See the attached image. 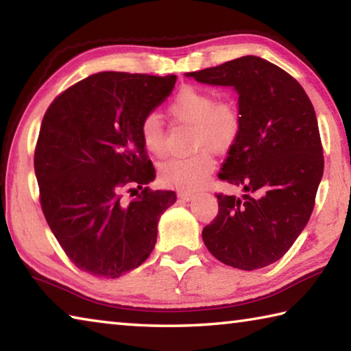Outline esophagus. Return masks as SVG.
Returning <instances> with one entry per match:
<instances>
[{
	"mask_svg": "<svg viewBox=\"0 0 351 351\" xmlns=\"http://www.w3.org/2000/svg\"><path fill=\"white\" fill-rule=\"evenodd\" d=\"M178 197H180L182 201H192L197 198V195L195 193H187V192H180L178 193Z\"/></svg>",
	"mask_w": 351,
	"mask_h": 351,
	"instance_id": "1",
	"label": "esophagus"
}]
</instances>
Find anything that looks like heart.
Masks as SVG:
<instances>
[{"mask_svg": "<svg viewBox=\"0 0 351 351\" xmlns=\"http://www.w3.org/2000/svg\"><path fill=\"white\" fill-rule=\"evenodd\" d=\"M169 114L176 122L193 125L192 148L199 152L186 158H175L164 162L159 169V180L165 186L181 192H195L206 182L215 167L209 150L215 153L228 152L239 139L241 132V114L239 106L229 100L217 102L215 94L197 86H184L175 94L169 105ZM139 136L145 150L156 158L167 153V136L156 114L142 119Z\"/></svg>", "mask_w": 351, "mask_h": 351, "instance_id": "b5f03b06", "label": "heart"}]
</instances>
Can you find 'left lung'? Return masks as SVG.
Wrapping results in <instances>:
<instances>
[{
    "instance_id": "1",
    "label": "left lung",
    "mask_w": 351,
    "mask_h": 351,
    "mask_svg": "<svg viewBox=\"0 0 351 351\" xmlns=\"http://www.w3.org/2000/svg\"><path fill=\"white\" fill-rule=\"evenodd\" d=\"M199 83L232 86L241 132L218 178L241 197L218 193V215L203 229L213 257L254 271L280 260L314 209L324 175L316 112L304 88L265 58L245 56L187 73Z\"/></svg>"
}]
</instances>
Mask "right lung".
Wrapping results in <instances>:
<instances>
[{
  "mask_svg": "<svg viewBox=\"0 0 351 351\" xmlns=\"http://www.w3.org/2000/svg\"><path fill=\"white\" fill-rule=\"evenodd\" d=\"M176 75L105 71L62 93L41 122L34 167L45 218L63 251L88 274L116 278L152 254L158 221L175 204L154 180L142 119L173 91ZM136 198L123 204V188ZM141 192L139 193L138 190Z\"/></svg>",
  "mask_w": 351,
  "mask_h": 351,
  "instance_id": "obj_1",
  "label": "right lung"
}]
</instances>
